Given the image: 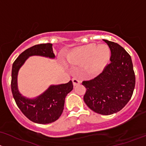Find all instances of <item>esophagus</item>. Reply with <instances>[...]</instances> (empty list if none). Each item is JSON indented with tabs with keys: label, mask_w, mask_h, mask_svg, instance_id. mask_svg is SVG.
<instances>
[{
	"label": "esophagus",
	"mask_w": 146,
	"mask_h": 146,
	"mask_svg": "<svg viewBox=\"0 0 146 146\" xmlns=\"http://www.w3.org/2000/svg\"><path fill=\"white\" fill-rule=\"evenodd\" d=\"M72 82H73V85L74 86L76 85H79V84H80V81H79L78 79H76V78H73Z\"/></svg>",
	"instance_id": "obj_1"
}]
</instances>
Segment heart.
<instances>
[{"label":"heart","instance_id":"obj_1","mask_svg":"<svg viewBox=\"0 0 146 146\" xmlns=\"http://www.w3.org/2000/svg\"><path fill=\"white\" fill-rule=\"evenodd\" d=\"M111 51L106 44L96 46L89 43L76 47L66 55V60L70 64H84V68L91 74L100 73L109 62Z\"/></svg>","mask_w":146,"mask_h":146}]
</instances>
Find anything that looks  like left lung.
I'll return each instance as SVG.
<instances>
[{"mask_svg": "<svg viewBox=\"0 0 146 146\" xmlns=\"http://www.w3.org/2000/svg\"><path fill=\"white\" fill-rule=\"evenodd\" d=\"M111 50L110 63L94 79L84 81V100L95 112L110 115L121 110L131 98L135 74L129 54L121 46L103 39Z\"/></svg>", "mask_w": 146, "mask_h": 146, "instance_id": "1", "label": "left lung"}]
</instances>
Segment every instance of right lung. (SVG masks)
<instances>
[{"label": "right lung", "mask_w": 146, "mask_h": 146, "mask_svg": "<svg viewBox=\"0 0 146 146\" xmlns=\"http://www.w3.org/2000/svg\"><path fill=\"white\" fill-rule=\"evenodd\" d=\"M34 55L54 59L55 56L52 44L48 43L36 45L25 50L18 56L12 68V93L18 108L29 119L38 124H50L56 121L62 115L66 96L73 89L72 82L50 85L43 94L34 98L22 96L18 89V72L25 61Z\"/></svg>", "instance_id": "1"}]
</instances>
